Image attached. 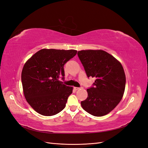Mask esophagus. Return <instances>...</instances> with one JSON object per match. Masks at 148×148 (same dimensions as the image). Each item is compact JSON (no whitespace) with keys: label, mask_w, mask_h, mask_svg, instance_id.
Listing matches in <instances>:
<instances>
[{"label":"esophagus","mask_w":148,"mask_h":148,"mask_svg":"<svg viewBox=\"0 0 148 148\" xmlns=\"http://www.w3.org/2000/svg\"><path fill=\"white\" fill-rule=\"evenodd\" d=\"M80 88H79V87H74V89H75V91L78 90V89H79Z\"/></svg>","instance_id":"obj_1"}]
</instances>
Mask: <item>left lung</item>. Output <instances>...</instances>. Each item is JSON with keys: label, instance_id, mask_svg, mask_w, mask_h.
I'll list each match as a JSON object with an SVG mask.
<instances>
[{"label": "left lung", "instance_id": "8db88e82", "mask_svg": "<svg viewBox=\"0 0 148 148\" xmlns=\"http://www.w3.org/2000/svg\"><path fill=\"white\" fill-rule=\"evenodd\" d=\"M78 56L87 77L96 78L92 86L87 89V99L81 102L83 109L96 117L109 114L125 91L126 77L122 64L102 50L78 51Z\"/></svg>", "mask_w": 148, "mask_h": 148}]
</instances>
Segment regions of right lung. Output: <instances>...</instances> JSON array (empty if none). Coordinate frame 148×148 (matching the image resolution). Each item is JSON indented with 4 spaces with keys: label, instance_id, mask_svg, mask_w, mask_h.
Masks as SVG:
<instances>
[{
    "label": "right lung",
    "instance_id": "add662e5",
    "mask_svg": "<svg viewBox=\"0 0 148 148\" xmlns=\"http://www.w3.org/2000/svg\"><path fill=\"white\" fill-rule=\"evenodd\" d=\"M77 53L75 50L43 49L26 62L21 72L24 95L39 114L54 115L65 108L73 88L59 79L64 80V66Z\"/></svg>",
    "mask_w": 148,
    "mask_h": 148
}]
</instances>
